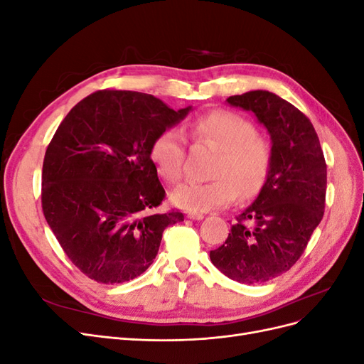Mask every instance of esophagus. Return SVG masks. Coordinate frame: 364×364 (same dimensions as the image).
<instances>
[{
  "label": "esophagus",
  "instance_id": "1",
  "mask_svg": "<svg viewBox=\"0 0 364 364\" xmlns=\"http://www.w3.org/2000/svg\"><path fill=\"white\" fill-rule=\"evenodd\" d=\"M186 217L191 218V220H202V218H203V214H199V213H188V214H186Z\"/></svg>",
  "mask_w": 364,
  "mask_h": 364
}]
</instances>
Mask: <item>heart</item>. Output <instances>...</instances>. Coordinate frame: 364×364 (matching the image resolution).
<instances>
[{
	"label": "heart",
	"mask_w": 364,
	"mask_h": 364,
	"mask_svg": "<svg viewBox=\"0 0 364 364\" xmlns=\"http://www.w3.org/2000/svg\"><path fill=\"white\" fill-rule=\"evenodd\" d=\"M194 142L217 150L208 182H185L171 193V200L193 213H206L232 203L238 194L250 199L259 194L272 168V149L257 135L255 126L230 111H211L193 119ZM150 158L165 181L178 182L183 171L185 144L178 130H164L153 139Z\"/></svg>",
	"instance_id": "heart-1"
}]
</instances>
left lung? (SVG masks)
<instances>
[{
  "label": "left lung",
  "instance_id": "obj_1",
  "mask_svg": "<svg viewBox=\"0 0 364 364\" xmlns=\"http://www.w3.org/2000/svg\"><path fill=\"white\" fill-rule=\"evenodd\" d=\"M257 115L272 139L269 179L225 243L209 252L214 266L241 284L267 282L301 258L325 213L326 162L318 136L299 109L269 91L226 100ZM250 219L252 227L245 222Z\"/></svg>",
  "mask_w": 364,
  "mask_h": 364
}]
</instances>
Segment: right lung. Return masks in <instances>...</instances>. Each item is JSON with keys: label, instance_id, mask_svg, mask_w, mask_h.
<instances>
[{"label": "right lung", "instance_id": "add662e5", "mask_svg": "<svg viewBox=\"0 0 364 364\" xmlns=\"http://www.w3.org/2000/svg\"><path fill=\"white\" fill-rule=\"evenodd\" d=\"M191 106L173 111L159 98L103 90L63 118L42 165V211L74 266L102 284L144 273L156 258L164 229L183 222L165 199L151 142Z\"/></svg>", "mask_w": 364, "mask_h": 364}]
</instances>
